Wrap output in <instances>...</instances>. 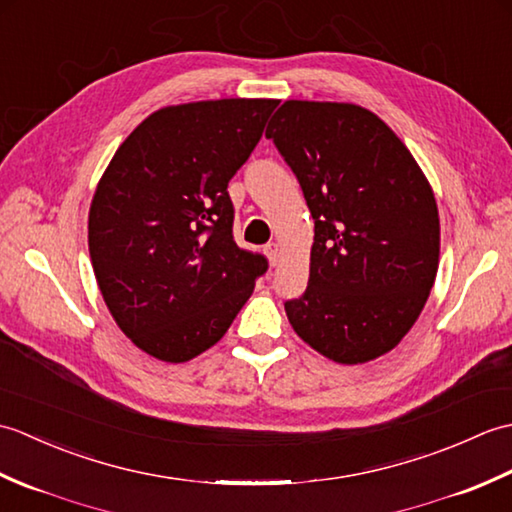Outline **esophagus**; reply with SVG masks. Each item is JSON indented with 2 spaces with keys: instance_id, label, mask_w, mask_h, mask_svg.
Here are the masks:
<instances>
[{
  "instance_id": "34e87169",
  "label": "esophagus",
  "mask_w": 512,
  "mask_h": 512,
  "mask_svg": "<svg viewBox=\"0 0 512 512\" xmlns=\"http://www.w3.org/2000/svg\"><path fill=\"white\" fill-rule=\"evenodd\" d=\"M264 253H266V257H268V262L273 264V266H277L279 264V255H281V250H279V246L277 244H268L266 248H264Z\"/></svg>"
}]
</instances>
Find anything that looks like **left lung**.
<instances>
[{"label": "left lung", "instance_id": "left-lung-1", "mask_svg": "<svg viewBox=\"0 0 512 512\" xmlns=\"http://www.w3.org/2000/svg\"><path fill=\"white\" fill-rule=\"evenodd\" d=\"M314 220L308 288L286 301L312 350L358 365L416 323L438 273L440 217L402 140L354 103L286 101L268 123Z\"/></svg>", "mask_w": 512, "mask_h": 512}]
</instances>
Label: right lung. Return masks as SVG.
<instances>
[{"instance_id": "obj_1", "label": "right lung", "mask_w": 512, "mask_h": 512, "mask_svg": "<svg viewBox=\"0 0 512 512\" xmlns=\"http://www.w3.org/2000/svg\"><path fill=\"white\" fill-rule=\"evenodd\" d=\"M275 99L162 107L116 149L96 187L88 244L118 328L149 356L191 361L222 339L268 268L233 239L228 180Z\"/></svg>"}]
</instances>
